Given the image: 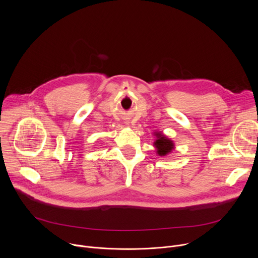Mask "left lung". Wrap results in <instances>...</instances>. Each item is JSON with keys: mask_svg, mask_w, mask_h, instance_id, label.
Segmentation results:
<instances>
[{"mask_svg": "<svg viewBox=\"0 0 258 258\" xmlns=\"http://www.w3.org/2000/svg\"><path fill=\"white\" fill-rule=\"evenodd\" d=\"M157 136V140L155 142V146L157 148V153L159 154V156H165L168 153H170L173 148V143L172 141H170L169 139H167L164 135L156 134Z\"/></svg>", "mask_w": 258, "mask_h": 258, "instance_id": "8db88e82", "label": "left lung"}]
</instances>
